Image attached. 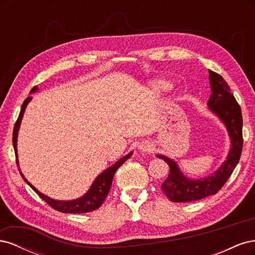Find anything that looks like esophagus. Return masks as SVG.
I'll list each match as a JSON object with an SVG mask.
<instances>
[{
    "label": "esophagus",
    "instance_id": "obj_1",
    "mask_svg": "<svg viewBox=\"0 0 255 255\" xmlns=\"http://www.w3.org/2000/svg\"><path fill=\"white\" fill-rule=\"evenodd\" d=\"M139 150L143 153H149L153 150V146L152 144L149 142V141H142L140 144H139Z\"/></svg>",
    "mask_w": 255,
    "mask_h": 255
}]
</instances>
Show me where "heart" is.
Segmentation results:
<instances>
[{"mask_svg":"<svg viewBox=\"0 0 255 255\" xmlns=\"http://www.w3.org/2000/svg\"><path fill=\"white\" fill-rule=\"evenodd\" d=\"M159 85H160L161 87H165V88L169 87V84H167L166 82H160V83H159Z\"/></svg>","mask_w":255,"mask_h":255,"instance_id":"obj_1","label":"heart"}]
</instances>
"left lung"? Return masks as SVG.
<instances>
[{
	"mask_svg": "<svg viewBox=\"0 0 255 255\" xmlns=\"http://www.w3.org/2000/svg\"><path fill=\"white\" fill-rule=\"evenodd\" d=\"M210 84L212 95L207 105L225 123L231 138V150L225 163L217 171L203 180H190L185 176L174 160L167 156L156 155L169 165V174L161 184V189L167 198L172 202H190L216 195L226 184L237 166L243 150V116L241 106L237 103L228 83L222 76L212 70Z\"/></svg>",
	"mask_w": 255,
	"mask_h": 255,
	"instance_id": "left-lung-1",
	"label": "left lung"
}]
</instances>
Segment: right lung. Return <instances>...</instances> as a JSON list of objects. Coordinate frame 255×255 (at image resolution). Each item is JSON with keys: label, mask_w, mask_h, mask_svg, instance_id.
Returning <instances> with one entry per match:
<instances>
[{"label": "right lung", "mask_w": 255, "mask_h": 255, "mask_svg": "<svg viewBox=\"0 0 255 255\" xmlns=\"http://www.w3.org/2000/svg\"><path fill=\"white\" fill-rule=\"evenodd\" d=\"M38 88L35 86L30 92H35L37 91ZM32 100V97H28L24 100V102L22 104L21 111L19 114V117L14 123V128H13V132H12V144H13V149H14V154H16V161H17V166L19 167V161H18V154H17V138H18V132H19V128H20V123L23 117V114L25 112L26 105L28 104V102ZM133 152L128 153V155H126L125 157L120 158L118 161H116L114 165H112L110 168H107L106 170H104L101 174L97 176V179L95 180L94 184L91 185L90 189L85 194L82 198H79L76 200H72V201H58V200H54L48 196H45L43 194H41L40 191H38L32 184H30L24 175L22 174V172L19 171L21 176L24 180L30 187H32L36 194L39 196L42 200H44L52 208L56 210L58 212L61 213H69V214H83V213H88V212H92L97 210L100 206H101L104 202V200L106 199L107 195L111 190L112 187V183H113V179L115 172L117 171V169L125 163L127 159H128L132 155Z\"/></svg>", "instance_id": "right-lung-1"}]
</instances>
